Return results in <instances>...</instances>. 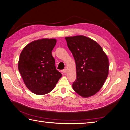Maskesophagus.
<instances>
[{
	"instance_id": "1",
	"label": "esophagus",
	"mask_w": 130,
	"mask_h": 130,
	"mask_svg": "<svg viewBox=\"0 0 130 130\" xmlns=\"http://www.w3.org/2000/svg\"><path fill=\"white\" fill-rule=\"evenodd\" d=\"M62 72H64V74H65V73H66V72H67V69H64V70H62Z\"/></svg>"
}]
</instances>
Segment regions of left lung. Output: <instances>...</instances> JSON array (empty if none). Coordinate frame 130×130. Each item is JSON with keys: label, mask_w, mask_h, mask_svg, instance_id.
Listing matches in <instances>:
<instances>
[{"label": "left lung", "mask_w": 130, "mask_h": 130, "mask_svg": "<svg viewBox=\"0 0 130 130\" xmlns=\"http://www.w3.org/2000/svg\"><path fill=\"white\" fill-rule=\"evenodd\" d=\"M65 39L76 66L73 89L82 97H89L101 89L109 74V60L94 40L85 36L66 37Z\"/></svg>", "instance_id": "8db88e82"}]
</instances>
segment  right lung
Returning <instances> with one entry per match:
<instances>
[{
    "label": "right lung",
    "instance_id": "add662e5",
    "mask_svg": "<svg viewBox=\"0 0 130 130\" xmlns=\"http://www.w3.org/2000/svg\"><path fill=\"white\" fill-rule=\"evenodd\" d=\"M56 43L54 38L36 40L26 45L20 55L19 71L26 87L36 94L51 92L62 76L52 54Z\"/></svg>",
    "mask_w": 130,
    "mask_h": 130
}]
</instances>
